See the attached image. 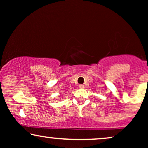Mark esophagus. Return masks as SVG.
Segmentation results:
<instances>
[{"label":"esophagus","instance_id":"34e87169","mask_svg":"<svg viewBox=\"0 0 148 148\" xmlns=\"http://www.w3.org/2000/svg\"><path fill=\"white\" fill-rule=\"evenodd\" d=\"M79 88H81V89L84 88V85H83V84H80V85H79Z\"/></svg>","mask_w":148,"mask_h":148}]
</instances>
